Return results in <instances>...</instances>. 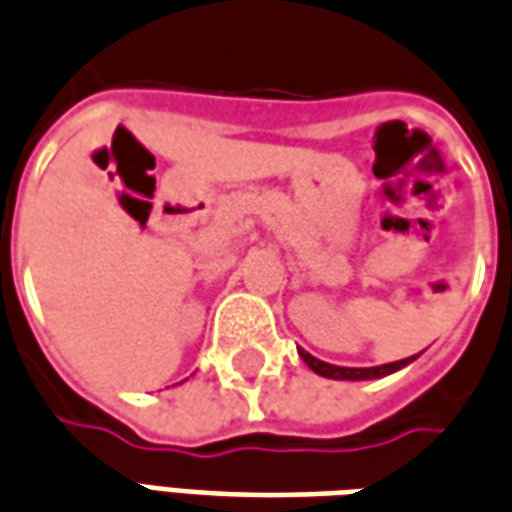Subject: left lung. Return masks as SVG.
Instances as JSON below:
<instances>
[{
  "instance_id": "obj_1",
  "label": "left lung",
  "mask_w": 512,
  "mask_h": 512,
  "mask_svg": "<svg viewBox=\"0 0 512 512\" xmlns=\"http://www.w3.org/2000/svg\"><path fill=\"white\" fill-rule=\"evenodd\" d=\"M299 357L305 360V366H310V371H316L318 377H327V380H380V377H388L393 371L405 368L407 363H413L416 357H405V360H396V363H385V366H368V368H349V366H332V363H324L318 357L307 355V352H299Z\"/></svg>"
}]
</instances>
